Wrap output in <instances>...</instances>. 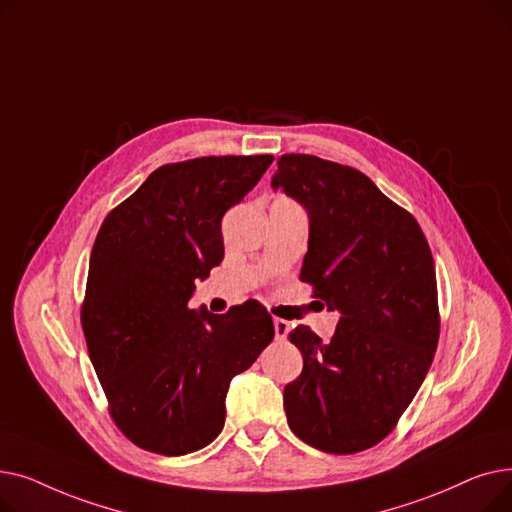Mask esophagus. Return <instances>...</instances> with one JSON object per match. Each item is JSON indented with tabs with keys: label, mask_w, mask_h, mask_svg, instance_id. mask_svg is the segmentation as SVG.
<instances>
[{
	"label": "esophagus",
	"mask_w": 512,
	"mask_h": 512,
	"mask_svg": "<svg viewBox=\"0 0 512 512\" xmlns=\"http://www.w3.org/2000/svg\"><path fill=\"white\" fill-rule=\"evenodd\" d=\"M274 332H276V338L278 340H286L288 332H290V324L286 319H280V317H274Z\"/></svg>",
	"instance_id": "obj_1"
}]
</instances>
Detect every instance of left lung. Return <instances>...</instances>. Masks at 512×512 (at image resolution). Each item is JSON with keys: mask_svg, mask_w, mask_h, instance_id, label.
Listing matches in <instances>:
<instances>
[{"mask_svg": "<svg viewBox=\"0 0 512 512\" xmlns=\"http://www.w3.org/2000/svg\"><path fill=\"white\" fill-rule=\"evenodd\" d=\"M272 186L309 213L301 280L338 311L330 342L288 338L303 371L284 388L288 425L309 446L355 454L382 442L423 384L440 336L436 267L413 215L355 168L286 153Z\"/></svg>", "mask_w": 512, "mask_h": 512, "instance_id": "1", "label": "left lung"}]
</instances>
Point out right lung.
I'll list each match as a JSON object with an SVG mask.
<instances>
[{"label": "right lung", "instance_id": "add662e5", "mask_svg": "<svg viewBox=\"0 0 512 512\" xmlns=\"http://www.w3.org/2000/svg\"><path fill=\"white\" fill-rule=\"evenodd\" d=\"M272 155L197 157L157 168L107 213L91 251L80 324L120 432L180 456L218 438L226 392L274 338L257 301L191 309L195 280L224 259L222 218Z\"/></svg>", "mask_w": 512, "mask_h": 512}]
</instances>
